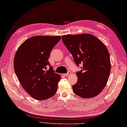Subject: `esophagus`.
Returning a JSON list of instances; mask_svg holds the SVG:
<instances>
[{"label": "esophagus", "instance_id": "1", "mask_svg": "<svg viewBox=\"0 0 127 127\" xmlns=\"http://www.w3.org/2000/svg\"><path fill=\"white\" fill-rule=\"evenodd\" d=\"M71 74H72V73H71L70 71H69V72H68V73H67L64 74V76H69V75H70Z\"/></svg>", "mask_w": 127, "mask_h": 127}]
</instances>
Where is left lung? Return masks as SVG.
<instances>
[{"label": "left lung", "mask_w": 127, "mask_h": 127, "mask_svg": "<svg viewBox=\"0 0 127 127\" xmlns=\"http://www.w3.org/2000/svg\"><path fill=\"white\" fill-rule=\"evenodd\" d=\"M61 38L77 66L83 64L82 69L76 73L74 93L85 98L97 96L106 86L110 75V55L106 46L91 34H67Z\"/></svg>", "instance_id": "8db88e82"}]
</instances>
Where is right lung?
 I'll use <instances>...</instances> for the list:
<instances>
[{"mask_svg": "<svg viewBox=\"0 0 127 127\" xmlns=\"http://www.w3.org/2000/svg\"><path fill=\"white\" fill-rule=\"evenodd\" d=\"M61 36H35L25 40L16 52L14 69L21 85L37 100L53 96L58 89L60 75L50 66L48 58ZM50 69L46 71L47 67Z\"/></svg>", "mask_w": 127, "mask_h": 127, "instance_id": "right-lung-1", "label": "right lung"}]
</instances>
